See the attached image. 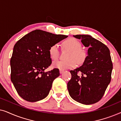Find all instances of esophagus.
<instances>
[{
  "instance_id": "esophagus-1",
  "label": "esophagus",
  "mask_w": 121,
  "mask_h": 121,
  "mask_svg": "<svg viewBox=\"0 0 121 121\" xmlns=\"http://www.w3.org/2000/svg\"><path fill=\"white\" fill-rule=\"evenodd\" d=\"M64 72V70H63V69H60L59 70V72H60V74H63Z\"/></svg>"
}]
</instances>
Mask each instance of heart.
<instances>
[{
	"mask_svg": "<svg viewBox=\"0 0 121 121\" xmlns=\"http://www.w3.org/2000/svg\"><path fill=\"white\" fill-rule=\"evenodd\" d=\"M64 48L69 49L67 54V59L65 60H57L53 62V66L59 69H70L75 67L77 64L83 63L86 58L85 50L81 48V43L75 38L70 37L63 42ZM49 54L53 60L58 58L59 51L57 44H53L49 47Z\"/></svg>",
	"mask_w": 121,
	"mask_h": 121,
	"instance_id": "b5f03b06",
	"label": "heart"
}]
</instances>
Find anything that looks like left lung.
Returning a JSON list of instances; mask_svg holds the SVG:
<instances>
[{
	"mask_svg": "<svg viewBox=\"0 0 121 121\" xmlns=\"http://www.w3.org/2000/svg\"><path fill=\"white\" fill-rule=\"evenodd\" d=\"M74 37L80 39L89 49L83 64L70 71L72 78L68 82V90L76 101L91 105L102 99L111 82L113 64L110 52L105 44L90 35H77Z\"/></svg>",
	"mask_w": 121,
	"mask_h": 121,
	"instance_id": "obj_1",
	"label": "left lung"
}]
</instances>
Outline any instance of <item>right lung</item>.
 I'll list each match as a JSON object with an SVG mask.
<instances>
[{
	"label": "right lung",
	"instance_id": "add662e5",
	"mask_svg": "<svg viewBox=\"0 0 121 121\" xmlns=\"http://www.w3.org/2000/svg\"><path fill=\"white\" fill-rule=\"evenodd\" d=\"M67 37L36 30L15 44L10 59V78L17 94L23 99L34 102L48 95L53 82L60 75L57 68L44 71L52 63L49 47Z\"/></svg>",
	"mask_w": 121,
	"mask_h": 121
}]
</instances>
